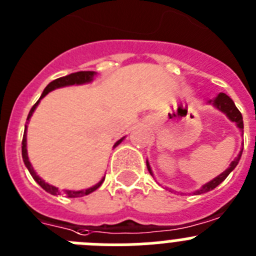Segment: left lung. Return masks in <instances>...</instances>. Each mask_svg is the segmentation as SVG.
Here are the masks:
<instances>
[{"label":"left lung","mask_w":256,"mask_h":256,"mask_svg":"<svg viewBox=\"0 0 256 256\" xmlns=\"http://www.w3.org/2000/svg\"><path fill=\"white\" fill-rule=\"evenodd\" d=\"M210 102V104H213L216 108H217V109L221 110L222 112H224V114H226V116H227V118H228L231 122H235L236 126H238V128H240L241 132H242V130H244L242 116H241V112H238V108H236L235 102H232V99H231V98H230V96H227L226 94H224V92H220L218 95L216 96L214 99L210 100V102ZM242 150H244V147H242V148H241V151H240V154H238V156L236 157L235 160L232 161L231 164H230V168H227V170H224V172H222V174L218 175V176L214 178V179H213V180L208 182L207 184L203 185V186H202L200 189H198V190H196V192H194V194L207 193V192L213 190V189H214L216 186H218V185L221 184V182H224V180L226 179L227 176H228L230 172H231V171L234 170V168H235L236 166H238V161H240L241 154H242ZM146 164H147V168H148L150 174H151L152 176H154V174H152V170H151V166H150L148 161H146Z\"/></svg>","instance_id":"obj_1"}]
</instances>
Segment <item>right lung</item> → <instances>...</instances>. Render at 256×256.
<instances>
[{
  "mask_svg": "<svg viewBox=\"0 0 256 256\" xmlns=\"http://www.w3.org/2000/svg\"><path fill=\"white\" fill-rule=\"evenodd\" d=\"M95 74H96V72H94V71H80V72H74V74H67V76H64V77H60V78L54 80V81H52L50 84H49V85L44 88L43 94H42V96H40V99H43L46 94L50 92V91H53V90H56V88H64V86H71V85H82V84H88V82H91L94 80V76H95ZM40 99L38 100V102L34 104V106L30 109L29 116H28V119H26L28 122H29L30 118H32V112H34V110L36 109L38 104L40 102ZM28 122H26V124H28ZM26 124H25L24 137H22V144H21V154H22V160H24L25 166L28 168V170H29L30 174H32V179H34L38 184L40 185L44 190L48 192V193H50V194H53V196H58V194H60V192L58 190V188L53 186V185H49L48 182H44L42 178H39V175H36V172H35L34 168H32V164H30L29 157H28V150H26V128H28ZM123 140H124V137L120 138L118 142H116L114 147L118 146V144H120ZM104 180H105V178H102V179L100 180L98 184L94 185V186H91V188H88V189H85V190H63V196H66L67 198H80V196H88V194L95 192L96 189H98V188L102 184V182H104Z\"/></svg>",
  "mask_w": 256,
  "mask_h": 256,
  "instance_id": "right-lung-1",
  "label": "right lung"
}]
</instances>
